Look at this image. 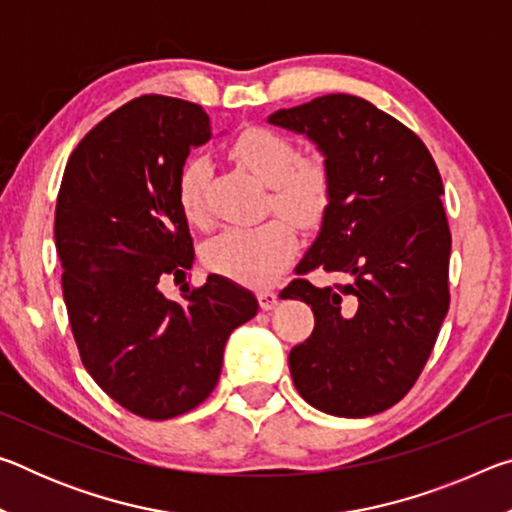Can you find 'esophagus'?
Returning a JSON list of instances; mask_svg holds the SVG:
<instances>
[{
    "label": "esophagus",
    "instance_id": "obj_1",
    "mask_svg": "<svg viewBox=\"0 0 512 512\" xmlns=\"http://www.w3.org/2000/svg\"><path fill=\"white\" fill-rule=\"evenodd\" d=\"M257 300H259V307L268 311V309H273L277 305V293L275 291H259Z\"/></svg>",
    "mask_w": 512,
    "mask_h": 512
}]
</instances>
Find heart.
Here are the masks:
<instances>
[{
	"label": "heart",
	"instance_id": "obj_1",
	"mask_svg": "<svg viewBox=\"0 0 512 512\" xmlns=\"http://www.w3.org/2000/svg\"><path fill=\"white\" fill-rule=\"evenodd\" d=\"M230 158L271 187V205L293 221H311L323 212L329 194V171L320 158H298L287 137L268 128H246L230 144ZM210 162L192 158L178 173L176 198L185 219L194 225L205 221V187ZM298 239L282 219L225 228L205 246V264L214 273L248 287H268L296 253Z\"/></svg>",
	"mask_w": 512,
	"mask_h": 512
}]
</instances>
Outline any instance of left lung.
<instances>
[{
    "instance_id": "8db88e82",
    "label": "left lung",
    "mask_w": 512,
    "mask_h": 512,
    "mask_svg": "<svg viewBox=\"0 0 512 512\" xmlns=\"http://www.w3.org/2000/svg\"><path fill=\"white\" fill-rule=\"evenodd\" d=\"M268 124L305 135L329 171L320 230L296 271L348 275L334 289L293 280L280 293L316 318L289 354L293 384L341 418L391 409L420 377L449 309L452 235L436 162L418 135L352 94L277 110Z\"/></svg>"
}]
</instances>
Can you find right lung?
Wrapping results in <instances>:
<instances>
[{"instance_id": "add662e5", "label": "right lung", "mask_w": 512, "mask_h": 512, "mask_svg": "<svg viewBox=\"0 0 512 512\" xmlns=\"http://www.w3.org/2000/svg\"><path fill=\"white\" fill-rule=\"evenodd\" d=\"M212 137L196 103L146 94L99 121L67 160L54 237L63 298L85 370L146 420L196 409L214 391L232 329L257 298L228 277L162 293L185 277L194 241L176 198L187 155Z\"/></svg>"}]
</instances>
